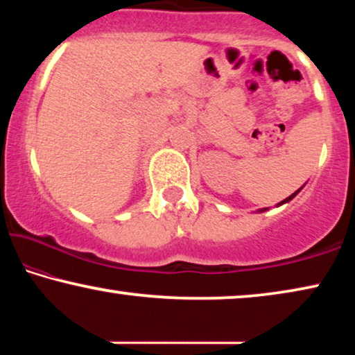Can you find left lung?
Wrapping results in <instances>:
<instances>
[{
    "instance_id": "left-lung-1",
    "label": "left lung",
    "mask_w": 355,
    "mask_h": 355,
    "mask_svg": "<svg viewBox=\"0 0 355 355\" xmlns=\"http://www.w3.org/2000/svg\"><path fill=\"white\" fill-rule=\"evenodd\" d=\"M299 191H300V189H299ZM299 191H297V192H299ZM297 192H294V193H293V196H289L288 198H286V200H283V202H281V203H284V202H289V200H291V198H293V197H295V196H297Z\"/></svg>"
}]
</instances>
